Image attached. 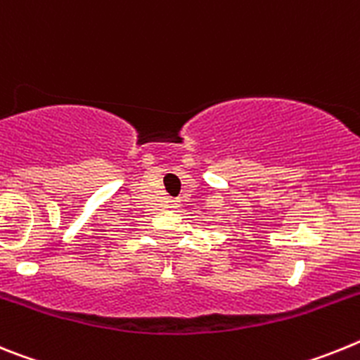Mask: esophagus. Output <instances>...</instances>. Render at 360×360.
<instances>
[{"label":"esophagus","instance_id":"1","mask_svg":"<svg viewBox=\"0 0 360 360\" xmlns=\"http://www.w3.org/2000/svg\"><path fill=\"white\" fill-rule=\"evenodd\" d=\"M171 205H173V207H176V200H173V202H171Z\"/></svg>","mask_w":360,"mask_h":360}]
</instances>
